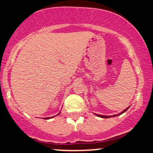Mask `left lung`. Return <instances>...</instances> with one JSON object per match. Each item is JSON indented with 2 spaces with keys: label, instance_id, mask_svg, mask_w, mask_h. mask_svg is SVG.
<instances>
[{
  "label": "left lung",
  "instance_id": "left-lung-1",
  "mask_svg": "<svg viewBox=\"0 0 153 153\" xmlns=\"http://www.w3.org/2000/svg\"><path fill=\"white\" fill-rule=\"evenodd\" d=\"M129 108V107H127V108H126V109H124V111H122L121 112V113H119V114H115V115H111V116H106V115H101V114H94L96 116H97V117H101V118H111V117H117V116H119V115H121V114H122L123 113H124V112L126 111H127L128 108Z\"/></svg>",
  "mask_w": 153,
  "mask_h": 153
}]
</instances>
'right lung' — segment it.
<instances>
[{"label": "right lung", "mask_w": 153, "mask_h": 153, "mask_svg": "<svg viewBox=\"0 0 153 153\" xmlns=\"http://www.w3.org/2000/svg\"><path fill=\"white\" fill-rule=\"evenodd\" d=\"M59 114H60V111H59V114H57V115H59ZM53 117H54H54H46V118H44V119H50L51 118H53Z\"/></svg>", "instance_id": "1"}]
</instances>
